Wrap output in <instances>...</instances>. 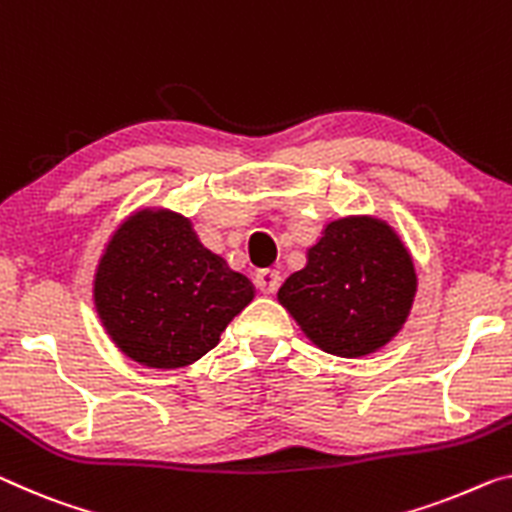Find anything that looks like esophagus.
Masks as SVG:
<instances>
[{
    "instance_id": "34e87169",
    "label": "esophagus",
    "mask_w": 512,
    "mask_h": 512,
    "mask_svg": "<svg viewBox=\"0 0 512 512\" xmlns=\"http://www.w3.org/2000/svg\"><path fill=\"white\" fill-rule=\"evenodd\" d=\"M256 286L261 293L265 295H272L277 293L279 286H281V274L277 270H263L256 274Z\"/></svg>"
}]
</instances>
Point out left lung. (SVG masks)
Masks as SVG:
<instances>
[{"label": "left lung", "instance_id": "left-lung-1", "mask_svg": "<svg viewBox=\"0 0 512 512\" xmlns=\"http://www.w3.org/2000/svg\"><path fill=\"white\" fill-rule=\"evenodd\" d=\"M414 290L412 256L391 226L348 217L327 226L304 270L279 288V302L318 348L361 357L396 336Z\"/></svg>", "mask_w": 512, "mask_h": 512}]
</instances>
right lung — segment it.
<instances>
[{
    "instance_id": "add662e5",
    "label": "right lung",
    "mask_w": 512,
    "mask_h": 512,
    "mask_svg": "<svg viewBox=\"0 0 512 512\" xmlns=\"http://www.w3.org/2000/svg\"><path fill=\"white\" fill-rule=\"evenodd\" d=\"M93 297L125 355L153 368H180L215 348L254 286L201 245L190 219L144 210L109 242Z\"/></svg>"
}]
</instances>
